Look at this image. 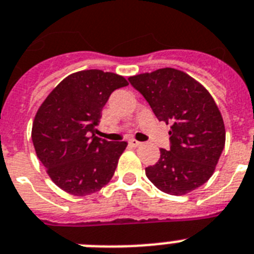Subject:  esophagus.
<instances>
[{
  "instance_id": "esophagus-1",
  "label": "esophagus",
  "mask_w": 254,
  "mask_h": 254,
  "mask_svg": "<svg viewBox=\"0 0 254 254\" xmlns=\"http://www.w3.org/2000/svg\"><path fill=\"white\" fill-rule=\"evenodd\" d=\"M128 144H129V145H131V146H135V148H136V146L141 145V142L137 141V140H135V139H131V140H129Z\"/></svg>"
}]
</instances>
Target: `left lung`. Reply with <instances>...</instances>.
<instances>
[{"mask_svg": "<svg viewBox=\"0 0 254 254\" xmlns=\"http://www.w3.org/2000/svg\"><path fill=\"white\" fill-rule=\"evenodd\" d=\"M158 121L171 125L170 149L146 167L148 179L165 193L180 196L201 187L214 173L225 148L222 114L206 88L184 71L165 67L128 77Z\"/></svg>", "mask_w": 254, "mask_h": 254, "instance_id": "8db88e82", "label": "left lung"}]
</instances>
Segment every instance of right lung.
Wrapping results in <instances>:
<instances>
[{
  "mask_svg": "<svg viewBox=\"0 0 254 254\" xmlns=\"http://www.w3.org/2000/svg\"><path fill=\"white\" fill-rule=\"evenodd\" d=\"M126 85L128 81L114 72L77 71L40 105L32 123L33 146L50 179L67 193H94L114 175L127 142L106 141L94 132L112 92Z\"/></svg>",
  "mask_w": 254,
  "mask_h": 254,
  "instance_id": "right-lung-1",
  "label": "right lung"
}]
</instances>
